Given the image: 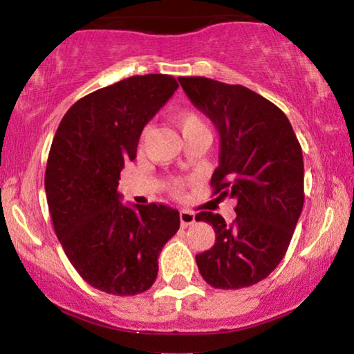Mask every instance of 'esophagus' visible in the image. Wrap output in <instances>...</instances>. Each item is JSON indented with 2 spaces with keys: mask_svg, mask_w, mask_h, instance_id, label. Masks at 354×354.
<instances>
[{
  "mask_svg": "<svg viewBox=\"0 0 354 354\" xmlns=\"http://www.w3.org/2000/svg\"><path fill=\"white\" fill-rule=\"evenodd\" d=\"M180 220H181V226H189L196 221V215L189 210H181L180 212Z\"/></svg>",
  "mask_w": 354,
  "mask_h": 354,
  "instance_id": "34e87169",
  "label": "esophagus"
}]
</instances>
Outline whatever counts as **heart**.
I'll use <instances>...</instances> for the list:
<instances>
[{
  "instance_id": "1",
  "label": "heart",
  "mask_w": 354,
  "mask_h": 354,
  "mask_svg": "<svg viewBox=\"0 0 354 354\" xmlns=\"http://www.w3.org/2000/svg\"><path fill=\"white\" fill-rule=\"evenodd\" d=\"M173 122L176 124V128L181 131L183 138L189 136L194 131H207L205 122L202 118L194 111H178L173 115ZM183 187H185V181L183 180H173L169 185V189L174 196H180Z\"/></svg>"
}]
</instances>
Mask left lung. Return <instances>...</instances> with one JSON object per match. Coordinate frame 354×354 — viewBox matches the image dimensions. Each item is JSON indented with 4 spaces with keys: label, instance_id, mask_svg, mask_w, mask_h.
<instances>
[{
    "label": "left lung",
    "instance_id": "1",
    "mask_svg": "<svg viewBox=\"0 0 354 354\" xmlns=\"http://www.w3.org/2000/svg\"><path fill=\"white\" fill-rule=\"evenodd\" d=\"M192 105L218 131L214 194L236 199V218L201 212L215 230V244L197 254L207 283L220 290L256 285L285 257L304 204L303 150L288 118L243 86L207 77H178Z\"/></svg>",
    "mask_w": 354,
    "mask_h": 354
}]
</instances>
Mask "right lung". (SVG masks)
Returning a JSON list of instances; mask_svg holds the SVG:
<instances>
[{"mask_svg":"<svg viewBox=\"0 0 354 354\" xmlns=\"http://www.w3.org/2000/svg\"><path fill=\"white\" fill-rule=\"evenodd\" d=\"M176 88L168 74L133 75L98 88L69 108L51 142L45 192L55 233L79 275L105 293L149 290L160 252L180 230L178 210L128 207L118 192L144 126Z\"/></svg>","mask_w":354,"mask_h":354,"instance_id":"add662e5","label":"right lung"}]
</instances>
